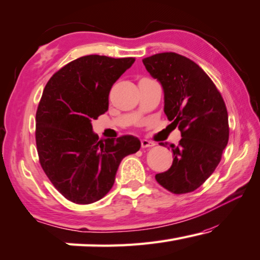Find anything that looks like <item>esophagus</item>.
I'll list each match as a JSON object with an SVG mask.
<instances>
[{
	"mask_svg": "<svg viewBox=\"0 0 260 260\" xmlns=\"http://www.w3.org/2000/svg\"><path fill=\"white\" fill-rule=\"evenodd\" d=\"M152 146H155V143L149 141V140H146V139L141 140V147L142 148H150Z\"/></svg>",
	"mask_w": 260,
	"mask_h": 260,
	"instance_id": "esophagus-1",
	"label": "esophagus"
}]
</instances>
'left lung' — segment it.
Returning <instances> with one entry per match:
<instances>
[{
  "mask_svg": "<svg viewBox=\"0 0 260 260\" xmlns=\"http://www.w3.org/2000/svg\"><path fill=\"white\" fill-rule=\"evenodd\" d=\"M164 91V112L182 133L174 162L156 180L175 194L201 186L219 166L229 140L228 112L219 90L192 60L172 52L142 60ZM164 143H160L163 146Z\"/></svg>",
  "mask_w": 260,
  "mask_h": 260,
  "instance_id": "left-lung-1",
  "label": "left lung"
}]
</instances>
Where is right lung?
Masks as SVG:
<instances>
[{
	"label": "right lung",
	"mask_w": 260,
	"mask_h": 260,
	"mask_svg": "<svg viewBox=\"0 0 260 260\" xmlns=\"http://www.w3.org/2000/svg\"><path fill=\"white\" fill-rule=\"evenodd\" d=\"M134 57H78L57 71L45 86L36 114L40 166L66 199L88 205L102 199L115 179L119 164L137 152L133 135L98 141L91 121L109 109L115 81Z\"/></svg>",
	"instance_id": "1"
}]
</instances>
